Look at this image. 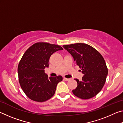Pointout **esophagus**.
I'll return each instance as SVG.
<instances>
[{
  "mask_svg": "<svg viewBox=\"0 0 123 123\" xmlns=\"http://www.w3.org/2000/svg\"><path fill=\"white\" fill-rule=\"evenodd\" d=\"M63 79L65 81H69L70 80V79H68V78H64Z\"/></svg>",
  "mask_w": 123,
  "mask_h": 123,
  "instance_id": "esophagus-1",
  "label": "esophagus"
}]
</instances>
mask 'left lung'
<instances>
[{
	"label": "left lung",
	"instance_id": "left-lung-1",
	"mask_svg": "<svg viewBox=\"0 0 123 123\" xmlns=\"http://www.w3.org/2000/svg\"><path fill=\"white\" fill-rule=\"evenodd\" d=\"M74 60L81 68L82 80L75 79L78 86L72 91L79 98L88 99L100 92L105 84L108 69L102 55L94 48L85 43L64 45Z\"/></svg>",
	"mask_w": 123,
	"mask_h": 123
}]
</instances>
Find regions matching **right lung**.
I'll return each mask as SVG.
<instances>
[{"label":"right lung","instance_id":"right-lung-1","mask_svg":"<svg viewBox=\"0 0 123 123\" xmlns=\"http://www.w3.org/2000/svg\"><path fill=\"white\" fill-rule=\"evenodd\" d=\"M62 50L60 45L38 42L25 52L18 64V78L22 89L30 99L43 102L55 94L57 84L63 78L61 76L49 78L44 69L49 67L52 54Z\"/></svg>","mask_w":123,"mask_h":123}]
</instances>
